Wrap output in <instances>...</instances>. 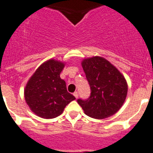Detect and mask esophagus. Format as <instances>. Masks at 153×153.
<instances>
[{
	"label": "esophagus",
	"mask_w": 153,
	"mask_h": 153,
	"mask_svg": "<svg viewBox=\"0 0 153 153\" xmlns=\"http://www.w3.org/2000/svg\"><path fill=\"white\" fill-rule=\"evenodd\" d=\"M74 96L76 98H79V93H78L77 91H75V92H74Z\"/></svg>",
	"instance_id": "34e87169"
}]
</instances>
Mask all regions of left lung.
Instances as JSON below:
<instances>
[{"label":"left lung","instance_id":"1","mask_svg":"<svg viewBox=\"0 0 153 153\" xmlns=\"http://www.w3.org/2000/svg\"><path fill=\"white\" fill-rule=\"evenodd\" d=\"M82 67L91 86V96L78 103L87 116L103 119L114 115L125 102L128 85L125 77L105 59L99 56L85 59Z\"/></svg>","mask_w":153,"mask_h":153}]
</instances>
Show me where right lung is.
Here are the masks:
<instances>
[{"label":"right lung","instance_id":"right-lung-1","mask_svg":"<svg viewBox=\"0 0 153 153\" xmlns=\"http://www.w3.org/2000/svg\"><path fill=\"white\" fill-rule=\"evenodd\" d=\"M63 62L49 59L38 67L25 89V101L37 116L51 119L59 116L75 98L67 92L66 82L60 78Z\"/></svg>","mask_w":153,"mask_h":153}]
</instances>
